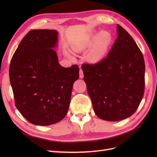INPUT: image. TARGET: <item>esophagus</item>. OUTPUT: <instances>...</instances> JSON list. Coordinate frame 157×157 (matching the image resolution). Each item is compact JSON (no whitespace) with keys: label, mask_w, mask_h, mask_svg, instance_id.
I'll use <instances>...</instances> for the list:
<instances>
[{"label":"esophagus","mask_w":157,"mask_h":157,"mask_svg":"<svg viewBox=\"0 0 157 157\" xmlns=\"http://www.w3.org/2000/svg\"><path fill=\"white\" fill-rule=\"evenodd\" d=\"M79 77L80 78H82L84 77V73L82 69H80V73H79Z\"/></svg>","instance_id":"1"}]
</instances>
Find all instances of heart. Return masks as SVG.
Listing matches in <instances>:
<instances>
[{
	"mask_svg": "<svg viewBox=\"0 0 157 157\" xmlns=\"http://www.w3.org/2000/svg\"><path fill=\"white\" fill-rule=\"evenodd\" d=\"M112 39L111 33L109 31L102 30L99 33L94 32L88 36L86 40L75 46L73 48L75 52H80L92 47L88 53L86 58L90 63H95L100 61L105 56Z\"/></svg>",
	"mask_w": 157,
	"mask_h": 157,
	"instance_id": "b5f03b06",
	"label": "heart"
}]
</instances>
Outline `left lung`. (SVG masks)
I'll use <instances>...</instances> for the list:
<instances>
[{
	"instance_id": "8db88e82",
	"label": "left lung",
	"mask_w": 157,
	"mask_h": 157,
	"mask_svg": "<svg viewBox=\"0 0 157 157\" xmlns=\"http://www.w3.org/2000/svg\"><path fill=\"white\" fill-rule=\"evenodd\" d=\"M117 39L106 58L84 63V80L94 111L101 119L118 121L132 116L144 94L145 61L131 35L117 25Z\"/></svg>"
}]
</instances>
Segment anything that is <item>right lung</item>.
I'll use <instances>...</instances> for the list:
<instances>
[{"label":"right lung","instance_id":"obj_1","mask_svg":"<svg viewBox=\"0 0 157 157\" xmlns=\"http://www.w3.org/2000/svg\"><path fill=\"white\" fill-rule=\"evenodd\" d=\"M56 30L35 29L23 37L9 69L16 107L31 124L48 126L67 115L73 83L79 67L59 64L53 49L58 44Z\"/></svg>","mask_w":157,"mask_h":157}]
</instances>
